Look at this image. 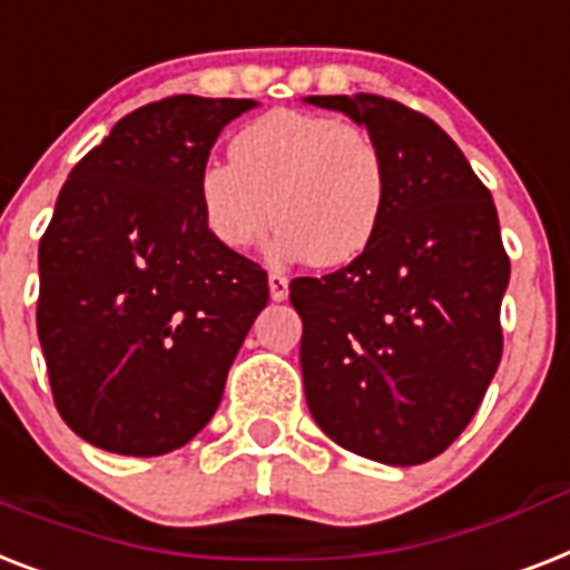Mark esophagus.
I'll return each instance as SVG.
<instances>
[{
  "label": "esophagus",
  "mask_w": 570,
  "mask_h": 570,
  "mask_svg": "<svg viewBox=\"0 0 570 570\" xmlns=\"http://www.w3.org/2000/svg\"><path fill=\"white\" fill-rule=\"evenodd\" d=\"M269 295L272 301H284L289 295V281L281 272H269Z\"/></svg>",
  "instance_id": "34e87169"
}]
</instances>
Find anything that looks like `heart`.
Returning <instances> with one entry per match:
<instances>
[{
    "label": "heart",
    "mask_w": 570,
    "mask_h": 570,
    "mask_svg": "<svg viewBox=\"0 0 570 570\" xmlns=\"http://www.w3.org/2000/svg\"><path fill=\"white\" fill-rule=\"evenodd\" d=\"M213 237L243 252L275 219V252L342 266L372 245L386 205V164L372 134L327 114L269 110L230 140V160L198 173Z\"/></svg>",
    "instance_id": "b5f03b06"
}]
</instances>
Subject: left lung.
I'll return each mask as SVG.
<instances>
[{"instance_id": "1", "label": "left lung", "mask_w": 570, "mask_h": 570, "mask_svg": "<svg viewBox=\"0 0 570 570\" xmlns=\"http://www.w3.org/2000/svg\"><path fill=\"white\" fill-rule=\"evenodd\" d=\"M307 101L365 125L386 164L372 245L289 284L307 406L345 451L419 465L469 428L501 363L510 257L498 210L456 142L419 110L372 92Z\"/></svg>"}]
</instances>
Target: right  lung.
<instances>
[{
  "label": "right lung",
  "instance_id": "1",
  "mask_svg": "<svg viewBox=\"0 0 570 570\" xmlns=\"http://www.w3.org/2000/svg\"><path fill=\"white\" fill-rule=\"evenodd\" d=\"M254 99L169 96L69 173L40 237L37 336L60 419L101 451L160 456L213 419L269 277L213 237L198 173Z\"/></svg>",
  "mask_w": 570,
  "mask_h": 570
}]
</instances>
